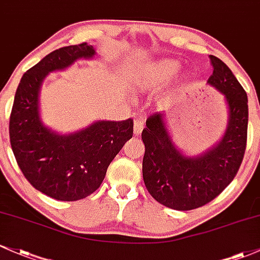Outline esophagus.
<instances>
[{
	"label": "esophagus",
	"mask_w": 260,
	"mask_h": 260,
	"mask_svg": "<svg viewBox=\"0 0 260 260\" xmlns=\"http://www.w3.org/2000/svg\"><path fill=\"white\" fill-rule=\"evenodd\" d=\"M144 128V122L142 121V119H137L135 121V124H133V129H135V135L136 136H139L142 133V131H143Z\"/></svg>",
	"instance_id": "obj_1"
}]
</instances>
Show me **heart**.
<instances>
[{"mask_svg": "<svg viewBox=\"0 0 260 260\" xmlns=\"http://www.w3.org/2000/svg\"><path fill=\"white\" fill-rule=\"evenodd\" d=\"M180 69V62L175 59H160L153 62L136 80V86L142 90H158L164 86Z\"/></svg>", "mask_w": 260, "mask_h": 260, "instance_id": "obj_1", "label": "heart"}]
</instances>
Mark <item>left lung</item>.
Returning a JSON list of instances; mask_svg holds the SVG:
<instances>
[{"instance_id": "obj_1", "label": "left lung", "mask_w": 260, "mask_h": 260, "mask_svg": "<svg viewBox=\"0 0 260 260\" xmlns=\"http://www.w3.org/2000/svg\"><path fill=\"white\" fill-rule=\"evenodd\" d=\"M213 73L207 80L221 92L228 110L227 129L217 144L196 156L184 154L173 142L165 113L147 119L143 180L150 195L173 210L189 211L209 204L235 179L247 145V93L230 68L210 55Z\"/></svg>"}]
</instances>
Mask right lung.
I'll list each match as a JSON object with an SVG mask.
<instances>
[{
  "label": "right lung",
  "mask_w": 260,
  "mask_h": 260,
  "mask_svg": "<svg viewBox=\"0 0 260 260\" xmlns=\"http://www.w3.org/2000/svg\"><path fill=\"white\" fill-rule=\"evenodd\" d=\"M92 45L81 43L51 51L22 76L10 117L14 158L33 187L59 201H78L99 189L108 165L133 136V121H98L70 135L43 124L39 90L49 73L91 59Z\"/></svg>",
  "instance_id": "obj_1"
}]
</instances>
